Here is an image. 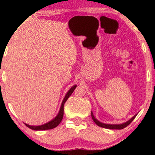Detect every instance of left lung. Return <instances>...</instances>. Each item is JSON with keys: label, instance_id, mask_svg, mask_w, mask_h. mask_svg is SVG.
I'll return each instance as SVG.
<instances>
[{"label": "left lung", "instance_id": "8db88e82", "mask_svg": "<svg viewBox=\"0 0 155 155\" xmlns=\"http://www.w3.org/2000/svg\"><path fill=\"white\" fill-rule=\"evenodd\" d=\"M91 115H92V118L93 120H94V122L98 126L101 127V128H107V129H117V130H120V129H123V128H126V126H128V125L130 124L133 120H134V118H135V116H137V114H135V115L133 116V118H131L130 120H128V121L126 122V123H124V124H104V123H101L100 121H99L98 120L95 118L94 115H93L92 111L91 112Z\"/></svg>", "mask_w": 155, "mask_h": 155}]
</instances>
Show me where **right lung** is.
<instances>
[{"label": "right lung", "instance_id": "obj_1", "mask_svg": "<svg viewBox=\"0 0 155 155\" xmlns=\"http://www.w3.org/2000/svg\"><path fill=\"white\" fill-rule=\"evenodd\" d=\"M77 85H74L70 89L68 92H67L66 95H65L64 99L62 101V104H61V108H60V111H59L58 115H57L56 117H55L54 119L51 120V121L46 123V124L41 125V126H30V125L26 124H25L26 126L29 128L30 129H32V130H50V129H53L54 128H56V126H58L59 124L61 122V120L63 119V111H64V109H63V107H64V104L65 103V101H67V99L69 98V97L72 94V93L73 92V91L75 90V89L76 88Z\"/></svg>", "mask_w": 155, "mask_h": 155}]
</instances>
